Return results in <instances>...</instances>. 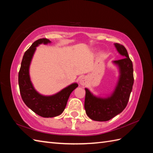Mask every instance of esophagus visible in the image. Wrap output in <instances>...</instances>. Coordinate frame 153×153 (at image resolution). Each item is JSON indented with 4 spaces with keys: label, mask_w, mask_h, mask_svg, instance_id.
I'll list each match as a JSON object with an SVG mask.
<instances>
[{
    "label": "esophagus",
    "mask_w": 153,
    "mask_h": 153,
    "mask_svg": "<svg viewBox=\"0 0 153 153\" xmlns=\"http://www.w3.org/2000/svg\"><path fill=\"white\" fill-rule=\"evenodd\" d=\"M79 83L82 85H85L87 83V79L85 77H82L79 79Z\"/></svg>",
    "instance_id": "obj_1"
}]
</instances>
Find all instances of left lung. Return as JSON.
Returning a JSON list of instances; mask_svg holds the SVG:
<instances>
[{
	"instance_id": "8db88e82",
	"label": "left lung",
	"mask_w": 153,
	"mask_h": 153,
	"mask_svg": "<svg viewBox=\"0 0 153 153\" xmlns=\"http://www.w3.org/2000/svg\"><path fill=\"white\" fill-rule=\"evenodd\" d=\"M118 53L124 56L123 59L114 61L120 69V78L112 95L106 99L96 97L85 88V107L87 115L95 121H108L121 113L128 105L134 85L133 64L122 45L115 43Z\"/></svg>"
}]
</instances>
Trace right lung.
Returning <instances> with one entry per match:
<instances>
[{"label":"right lung","instance_id":"add662e5","mask_svg":"<svg viewBox=\"0 0 153 153\" xmlns=\"http://www.w3.org/2000/svg\"><path fill=\"white\" fill-rule=\"evenodd\" d=\"M51 41L46 38L35 41L25 52L18 74V83L23 101L31 110L44 118H52L63 112L71 93L78 87L75 83L52 96H43L37 93L30 81L29 68L36 47Z\"/></svg>","mask_w":153,"mask_h":153}]
</instances>
